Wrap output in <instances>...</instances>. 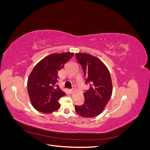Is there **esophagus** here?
<instances>
[{
	"mask_svg": "<svg viewBox=\"0 0 150 150\" xmlns=\"http://www.w3.org/2000/svg\"><path fill=\"white\" fill-rule=\"evenodd\" d=\"M75 91V89H74V88H73L72 89H71V93H74Z\"/></svg>",
	"mask_w": 150,
	"mask_h": 150,
	"instance_id": "34e87169",
	"label": "esophagus"
}]
</instances>
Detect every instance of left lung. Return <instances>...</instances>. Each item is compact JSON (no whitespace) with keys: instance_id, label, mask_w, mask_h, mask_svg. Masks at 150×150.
I'll return each mask as SVG.
<instances>
[{"instance_id":"1","label":"left lung","mask_w":150,"mask_h":150,"mask_svg":"<svg viewBox=\"0 0 150 150\" xmlns=\"http://www.w3.org/2000/svg\"><path fill=\"white\" fill-rule=\"evenodd\" d=\"M76 57L83 69L86 83H90V88L84 93V104L75 106V110L84 117H96L103 112L111 97L112 84L110 71L96 57L86 53H76Z\"/></svg>"}]
</instances>
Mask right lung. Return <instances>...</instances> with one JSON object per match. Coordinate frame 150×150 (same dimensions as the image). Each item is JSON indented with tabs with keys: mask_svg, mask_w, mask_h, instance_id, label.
<instances>
[{
	"mask_svg": "<svg viewBox=\"0 0 150 150\" xmlns=\"http://www.w3.org/2000/svg\"><path fill=\"white\" fill-rule=\"evenodd\" d=\"M73 55L72 52L50 54L32 70L27 86L31 104L37 111L50 114L60 108L59 101L66 93L56 86L57 72Z\"/></svg>",
	"mask_w": 150,
	"mask_h": 150,
	"instance_id": "right-lung-1",
	"label": "right lung"
}]
</instances>
